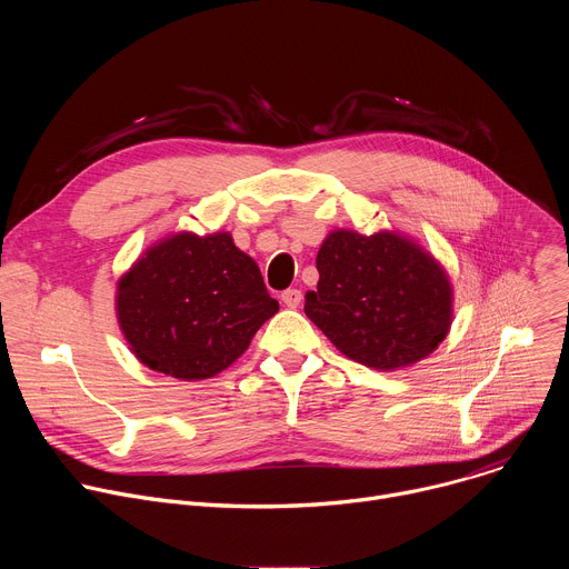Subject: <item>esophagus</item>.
<instances>
[{"instance_id": "esophagus-1", "label": "esophagus", "mask_w": 569, "mask_h": 569, "mask_svg": "<svg viewBox=\"0 0 569 569\" xmlns=\"http://www.w3.org/2000/svg\"><path fill=\"white\" fill-rule=\"evenodd\" d=\"M301 299H303V295H301V290H297V288H288V290L281 292V301H283L288 308H297V306L301 303Z\"/></svg>"}]
</instances>
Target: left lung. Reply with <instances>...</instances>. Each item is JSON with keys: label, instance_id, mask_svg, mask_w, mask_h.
<instances>
[{"label": "left lung", "instance_id": "left-lung-1", "mask_svg": "<svg viewBox=\"0 0 569 569\" xmlns=\"http://www.w3.org/2000/svg\"><path fill=\"white\" fill-rule=\"evenodd\" d=\"M317 290L306 315L347 358L396 371L428 358L452 323L443 266L398 231L336 229L317 252Z\"/></svg>", "mask_w": 569, "mask_h": 569}]
</instances>
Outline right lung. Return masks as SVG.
Masks as SVG:
<instances>
[{
	"instance_id": "1",
	"label": "right lung",
	"mask_w": 569,
	"mask_h": 569,
	"mask_svg": "<svg viewBox=\"0 0 569 569\" xmlns=\"http://www.w3.org/2000/svg\"><path fill=\"white\" fill-rule=\"evenodd\" d=\"M252 257L229 231L161 238L117 283L119 329L134 358L178 380L213 378L277 315Z\"/></svg>"
}]
</instances>
